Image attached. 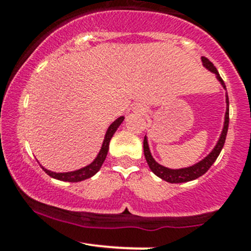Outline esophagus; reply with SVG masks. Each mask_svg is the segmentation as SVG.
Returning a JSON list of instances; mask_svg holds the SVG:
<instances>
[{
	"label": "esophagus",
	"instance_id": "1",
	"mask_svg": "<svg viewBox=\"0 0 251 251\" xmlns=\"http://www.w3.org/2000/svg\"><path fill=\"white\" fill-rule=\"evenodd\" d=\"M135 110L137 111V113H140V114H142V115H144V114H146V108L144 107H142V105H138V107H136L135 108Z\"/></svg>",
	"mask_w": 251,
	"mask_h": 251
}]
</instances>
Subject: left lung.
Masks as SVG:
<instances>
[{"instance_id":"8db88e82","label":"left lung","mask_w":251,"mask_h":251,"mask_svg":"<svg viewBox=\"0 0 251 251\" xmlns=\"http://www.w3.org/2000/svg\"><path fill=\"white\" fill-rule=\"evenodd\" d=\"M201 62H203L204 68H206L209 72L214 73L216 75L217 81L221 83L222 87L226 90V85H225L224 80L220 76L219 72H217L216 68L214 67L211 62H210L207 58L201 57ZM229 102H228V96L226 95V113H225V121H224V127H222L221 135H220L219 140H217L216 144L212 148V151L207 154L205 158L201 159L198 163L193 164L191 166H187V168H181V169H170L166 168V166L161 165L158 161H155V159L153 158L151 153V149H149V143H148V137H144L143 141V151H144V156H146V160L148 163L149 169L151 170V173L155 174L156 176L160 177L161 179L166 182H170V183H182V182H188L193 181V179L198 178L201 175H204L211 168L212 164L215 163V160L217 159V156L221 153L222 148H224L225 141H226L227 131H228V115H229Z\"/></svg>"}]
</instances>
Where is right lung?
<instances>
[{"label": "right lung", "instance_id": "right-lung-1", "mask_svg": "<svg viewBox=\"0 0 251 251\" xmlns=\"http://www.w3.org/2000/svg\"><path fill=\"white\" fill-rule=\"evenodd\" d=\"M124 119H125V116H120V118H118L115 121H113V123L110 124L107 132H105L104 140H103L102 147H100V151H98L95 160H93L91 164H88V165L83 166V168L78 169V170L69 171V173H54V171L47 170V169L44 168L42 165L40 166H41L42 170H44L48 176L53 177V178L55 179H59V181L80 182V181H83V179L90 178V177H92L93 175L97 174L98 171H100V169L102 168L103 163H104L105 158H107L108 151H109V142L111 140V137H113L114 133H115V131L118 130V127L124 121Z\"/></svg>", "mask_w": 251, "mask_h": 251}]
</instances>
